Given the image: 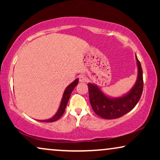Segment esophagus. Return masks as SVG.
<instances>
[{
  "label": "esophagus",
  "instance_id": "1",
  "mask_svg": "<svg viewBox=\"0 0 160 160\" xmlns=\"http://www.w3.org/2000/svg\"><path fill=\"white\" fill-rule=\"evenodd\" d=\"M87 80H88V78L84 75H81L79 76V82H86Z\"/></svg>",
  "mask_w": 160,
  "mask_h": 160
}]
</instances>
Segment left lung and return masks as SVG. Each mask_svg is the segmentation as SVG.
Here are the masks:
<instances>
[{"mask_svg": "<svg viewBox=\"0 0 160 160\" xmlns=\"http://www.w3.org/2000/svg\"><path fill=\"white\" fill-rule=\"evenodd\" d=\"M138 64V78L135 86L130 92L119 98H110L102 92L95 84L89 83V101L96 114L107 119H117L132 110L141 97L143 89V71L136 56Z\"/></svg>", "mask_w": 160, "mask_h": 160, "instance_id": "1", "label": "left lung"}]
</instances>
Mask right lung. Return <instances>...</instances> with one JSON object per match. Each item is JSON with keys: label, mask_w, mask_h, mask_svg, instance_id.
I'll use <instances>...</instances> for the list:
<instances>
[{"label": "right lung", "mask_w": 160, "mask_h": 160, "mask_svg": "<svg viewBox=\"0 0 160 160\" xmlns=\"http://www.w3.org/2000/svg\"><path fill=\"white\" fill-rule=\"evenodd\" d=\"M78 79L77 78V79H76L73 82H72L71 84L68 85V86L67 87V88L65 89L64 94H63L62 98V101H61L60 106V108H59L58 112H57L56 114L54 115L53 117L51 118V119H47V120H41V121L45 122H55V121H57V120H58L59 119H60L61 117H62V114L65 112V108H66V106L68 104V102L69 98H70V96H71L72 91L73 90V89L75 88V87L78 84Z\"/></svg>", "instance_id": "add662e5"}]
</instances>
